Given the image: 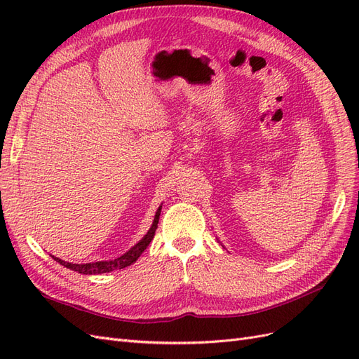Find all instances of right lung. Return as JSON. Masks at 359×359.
I'll return each mask as SVG.
<instances>
[{
    "label": "right lung",
    "mask_w": 359,
    "mask_h": 359,
    "mask_svg": "<svg viewBox=\"0 0 359 359\" xmlns=\"http://www.w3.org/2000/svg\"><path fill=\"white\" fill-rule=\"evenodd\" d=\"M161 209H163V205L158 207V210L155 213L154 217V222L152 226L149 228V231L146 233V236L134 245L128 252H125L123 255H121L116 259H109V261H97V262H86V264H73V262H67L64 259H60L56 257H52L56 262H60L64 267L70 269L73 271H77L80 274H102V273H110L114 270H121L125 267H130L131 264H134L138 257L142 255L144 252V249L149 246V243L152 241L154 236H155V231L158 228V222H159V215H161Z\"/></svg>",
    "instance_id": "obj_1"
}]
</instances>
